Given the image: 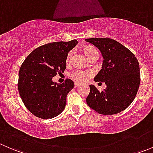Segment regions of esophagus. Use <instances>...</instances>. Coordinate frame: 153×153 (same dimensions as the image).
<instances>
[{"instance_id": "obj_1", "label": "esophagus", "mask_w": 153, "mask_h": 153, "mask_svg": "<svg viewBox=\"0 0 153 153\" xmlns=\"http://www.w3.org/2000/svg\"><path fill=\"white\" fill-rule=\"evenodd\" d=\"M79 86V84H78V83H75V87H78V86Z\"/></svg>"}]
</instances>
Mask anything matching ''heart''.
Masks as SVG:
<instances>
[{"label": "heart", "mask_w": 153, "mask_h": 153, "mask_svg": "<svg viewBox=\"0 0 153 153\" xmlns=\"http://www.w3.org/2000/svg\"><path fill=\"white\" fill-rule=\"evenodd\" d=\"M81 50L83 51L85 55L88 58V59L90 61L96 60L98 58V51L93 46L90 44H85L81 47ZM72 58V52L70 51L67 53L66 56V64L67 65L70 64ZM90 76V73L88 72H84L82 70H76L73 72L71 75L72 79L77 83H84L87 80V78Z\"/></svg>", "instance_id": "heart-1"}]
</instances>
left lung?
<instances>
[{"instance_id": "obj_1", "label": "left lung", "mask_w": 153, "mask_h": 153, "mask_svg": "<svg viewBox=\"0 0 153 153\" xmlns=\"http://www.w3.org/2000/svg\"><path fill=\"white\" fill-rule=\"evenodd\" d=\"M98 47L104 58L102 69L95 77V82H104L106 88L100 92L89 85L86 101L99 114L114 115L128 107L135 98L141 81L139 63L129 49L111 38H88Z\"/></svg>"}]
</instances>
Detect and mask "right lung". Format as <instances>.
I'll list each match as a JSON object with an SVG mask.
<instances>
[{"mask_svg":"<svg viewBox=\"0 0 153 153\" xmlns=\"http://www.w3.org/2000/svg\"><path fill=\"white\" fill-rule=\"evenodd\" d=\"M77 44L76 40H72L44 44L32 51L23 62L18 91L27 109L38 118H52L65 108L73 81L67 79L63 84H56L52 79L65 70L66 56Z\"/></svg>","mask_w":153,"mask_h":153,"instance_id":"1","label":"right lung"}]
</instances>
